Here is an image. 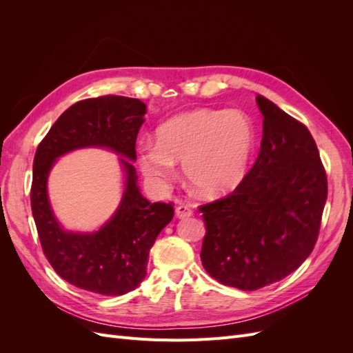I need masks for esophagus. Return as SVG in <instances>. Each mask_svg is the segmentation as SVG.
I'll use <instances>...</instances> for the list:
<instances>
[{
  "label": "esophagus",
  "mask_w": 353,
  "mask_h": 353,
  "mask_svg": "<svg viewBox=\"0 0 353 353\" xmlns=\"http://www.w3.org/2000/svg\"><path fill=\"white\" fill-rule=\"evenodd\" d=\"M175 215H176V218H179V219H184V218H188V216L193 215V210L190 209V206L179 205V206H176V209H175Z\"/></svg>",
  "instance_id": "esophagus-1"
}]
</instances>
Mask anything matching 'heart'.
I'll use <instances>...</instances> for the list:
<instances>
[{"instance_id":"1","label":"heart","mask_w":353,"mask_h":353,"mask_svg":"<svg viewBox=\"0 0 353 353\" xmlns=\"http://www.w3.org/2000/svg\"><path fill=\"white\" fill-rule=\"evenodd\" d=\"M254 150L256 126L248 113L200 109L160 126L157 141L138 148V163L148 184L165 188L175 175V162H183L199 194L219 197L241 184Z\"/></svg>"}]
</instances>
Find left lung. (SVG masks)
Here are the masks:
<instances>
[{
  "instance_id": "obj_1",
  "label": "left lung",
  "mask_w": 353,
  "mask_h": 353,
  "mask_svg": "<svg viewBox=\"0 0 353 353\" xmlns=\"http://www.w3.org/2000/svg\"><path fill=\"white\" fill-rule=\"evenodd\" d=\"M261 152L232 193L200 208L201 263L223 285L258 290L301 266L316 243L327 176L307 128L263 95Z\"/></svg>"
}]
</instances>
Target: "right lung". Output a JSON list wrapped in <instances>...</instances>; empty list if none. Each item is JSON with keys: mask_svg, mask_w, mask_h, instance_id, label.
<instances>
[{"mask_svg": "<svg viewBox=\"0 0 353 353\" xmlns=\"http://www.w3.org/2000/svg\"><path fill=\"white\" fill-rule=\"evenodd\" d=\"M147 105L138 99L104 95L74 103L51 126L37 148L30 206L38 236L54 271L74 287L103 296L134 290L147 275L148 253L174 218L168 203H150L138 188L135 141ZM103 148L120 156L124 191L114 215L95 232L61 225L48 196V176L61 156Z\"/></svg>", "mask_w": 353, "mask_h": 353, "instance_id": "add662e5", "label": "right lung"}]
</instances>
